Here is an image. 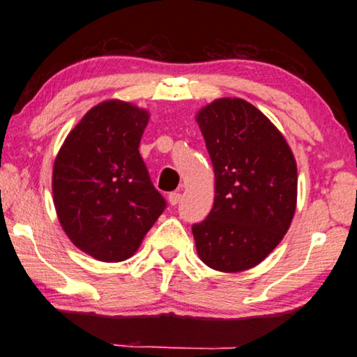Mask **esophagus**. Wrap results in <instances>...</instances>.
Wrapping results in <instances>:
<instances>
[{
	"mask_svg": "<svg viewBox=\"0 0 357 357\" xmlns=\"http://www.w3.org/2000/svg\"><path fill=\"white\" fill-rule=\"evenodd\" d=\"M181 200V193L179 192H172L170 195H168V203L172 204V206H176Z\"/></svg>",
	"mask_w": 357,
	"mask_h": 357,
	"instance_id": "34e87169",
	"label": "esophagus"
}]
</instances>
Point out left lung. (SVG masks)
Instances as JSON below:
<instances>
[{
  "instance_id": "left-lung-1",
  "label": "left lung",
  "mask_w": 357,
  "mask_h": 357,
  "mask_svg": "<svg viewBox=\"0 0 357 357\" xmlns=\"http://www.w3.org/2000/svg\"><path fill=\"white\" fill-rule=\"evenodd\" d=\"M215 174L214 206L192 227L211 269L243 273L273 252L291 225L298 167L282 132L249 102L222 98L197 113Z\"/></svg>"
}]
</instances>
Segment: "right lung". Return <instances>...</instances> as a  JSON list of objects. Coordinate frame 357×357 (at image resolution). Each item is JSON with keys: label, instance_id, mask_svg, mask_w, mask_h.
<instances>
[{"label": "right lung", "instance_id": "obj_1", "mask_svg": "<svg viewBox=\"0 0 357 357\" xmlns=\"http://www.w3.org/2000/svg\"><path fill=\"white\" fill-rule=\"evenodd\" d=\"M148 121L149 112L130 102H100L69 132L53 164L59 223L99 261L134 255L167 206L138 151Z\"/></svg>", "mask_w": 357, "mask_h": 357}]
</instances>
